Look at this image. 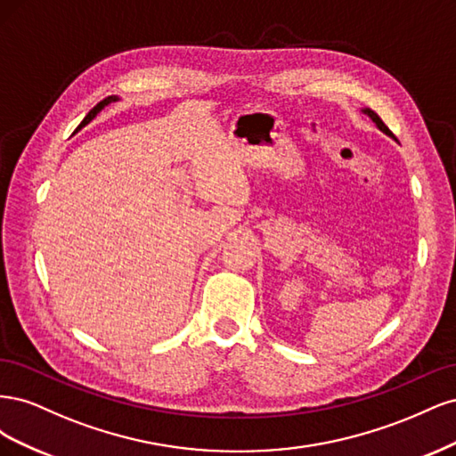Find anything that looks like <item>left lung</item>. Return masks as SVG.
<instances>
[{"instance_id": "left-lung-1", "label": "left lung", "mask_w": 456, "mask_h": 456, "mask_svg": "<svg viewBox=\"0 0 456 456\" xmlns=\"http://www.w3.org/2000/svg\"><path fill=\"white\" fill-rule=\"evenodd\" d=\"M362 112H363V114H367V116H369L372 121H375V126H377V127H379V129H380L384 134H388L390 139H394V141H395V134H394V133H392L388 127L384 126V121L379 118V114L375 112V110H370V108H362Z\"/></svg>"}]
</instances>
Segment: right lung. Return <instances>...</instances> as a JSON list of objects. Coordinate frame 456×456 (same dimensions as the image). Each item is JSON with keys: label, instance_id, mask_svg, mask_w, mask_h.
Here are the masks:
<instances>
[{"label": "right lung", "instance_id": "add662e5", "mask_svg": "<svg viewBox=\"0 0 456 456\" xmlns=\"http://www.w3.org/2000/svg\"><path fill=\"white\" fill-rule=\"evenodd\" d=\"M116 101H119L116 94H112V96H106V99H104V101H101L99 104H96V106H94V108L91 110V112H89V114H87L86 118H84V121H81V123H79V127H77L76 131H79L81 127H86V126H87V123H91V121H93V119L96 118V114H99V112H101V110H104V106H108L110 102H116Z\"/></svg>", "mask_w": 456, "mask_h": 456}]
</instances>
